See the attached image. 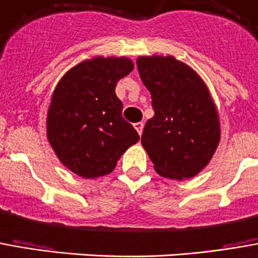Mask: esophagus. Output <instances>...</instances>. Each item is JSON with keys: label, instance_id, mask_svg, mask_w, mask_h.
I'll list each match as a JSON object with an SVG mask.
<instances>
[{"label": "esophagus", "instance_id": "34e87169", "mask_svg": "<svg viewBox=\"0 0 258 258\" xmlns=\"http://www.w3.org/2000/svg\"><path fill=\"white\" fill-rule=\"evenodd\" d=\"M134 127H135V130H137V133L141 135L142 130H144V123H141V121H140V123H135Z\"/></svg>", "mask_w": 258, "mask_h": 258}]
</instances>
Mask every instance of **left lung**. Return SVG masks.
Here are the masks:
<instances>
[{
  "instance_id": "obj_1",
  "label": "left lung",
  "mask_w": 258,
  "mask_h": 258,
  "mask_svg": "<svg viewBox=\"0 0 258 258\" xmlns=\"http://www.w3.org/2000/svg\"><path fill=\"white\" fill-rule=\"evenodd\" d=\"M138 73L151 92L155 116L141 142L155 170L184 180L201 172L219 144V118L207 86L174 57H140Z\"/></svg>"
}]
</instances>
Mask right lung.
I'll use <instances>...</instances> for the list:
<instances>
[{"instance_id":"right-lung-1","label":"right lung","mask_w":258,"mask_h":258,"mask_svg":"<svg viewBox=\"0 0 258 258\" xmlns=\"http://www.w3.org/2000/svg\"><path fill=\"white\" fill-rule=\"evenodd\" d=\"M133 71L125 57H95L61 78L47 114V138L71 172L84 179L109 174L118 158L140 140L121 116L117 82Z\"/></svg>"}]
</instances>
